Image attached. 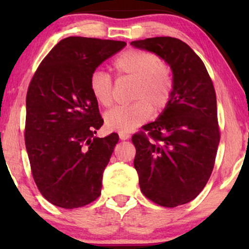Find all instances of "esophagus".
Masks as SVG:
<instances>
[{"label": "esophagus", "instance_id": "34e87169", "mask_svg": "<svg viewBox=\"0 0 249 249\" xmlns=\"http://www.w3.org/2000/svg\"><path fill=\"white\" fill-rule=\"evenodd\" d=\"M119 137H120L122 141H125V139L130 138V134H128V132H120V134H119Z\"/></svg>", "mask_w": 249, "mask_h": 249}]
</instances>
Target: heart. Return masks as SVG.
<instances>
[{"instance_id":"b5f03b06","label":"heart","mask_w":249,"mask_h":249,"mask_svg":"<svg viewBox=\"0 0 249 249\" xmlns=\"http://www.w3.org/2000/svg\"><path fill=\"white\" fill-rule=\"evenodd\" d=\"M119 77L135 80L132 100L129 105H118L105 114V124L112 130L129 132L134 130L155 113L163 111L171 98L173 76L171 68L151 52L129 49L113 62ZM94 100L102 107H110L113 101V83L103 71H95L89 80Z\"/></svg>"}]
</instances>
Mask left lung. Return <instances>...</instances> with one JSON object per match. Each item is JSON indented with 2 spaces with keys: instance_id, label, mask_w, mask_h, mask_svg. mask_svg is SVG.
I'll return each instance as SVG.
<instances>
[{
  "instance_id": "8db88e82",
  "label": "left lung",
  "mask_w": 249,
  "mask_h": 249,
  "mask_svg": "<svg viewBox=\"0 0 249 249\" xmlns=\"http://www.w3.org/2000/svg\"><path fill=\"white\" fill-rule=\"evenodd\" d=\"M169 64L173 90L154 122L132 136L142 193L176 207L196 198L209 181L220 142L216 95L199 56L182 40L154 37L130 43Z\"/></svg>"
}]
</instances>
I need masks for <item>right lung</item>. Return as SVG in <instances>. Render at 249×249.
I'll use <instances>...</instances> for the list:
<instances>
[{
	"label": "right lung",
	"mask_w": 249,
	"mask_h": 249,
	"mask_svg": "<svg viewBox=\"0 0 249 249\" xmlns=\"http://www.w3.org/2000/svg\"><path fill=\"white\" fill-rule=\"evenodd\" d=\"M127 45L121 40L67 37L44 57L26 97V149L33 178L53 205L77 209L101 195L103 171L119 142L103 125L91 96V74Z\"/></svg>",
	"instance_id": "1"
}]
</instances>
